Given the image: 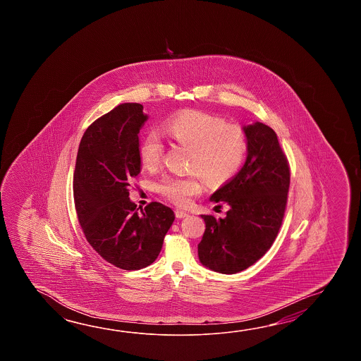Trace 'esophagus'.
<instances>
[{"mask_svg":"<svg viewBox=\"0 0 361 361\" xmlns=\"http://www.w3.org/2000/svg\"><path fill=\"white\" fill-rule=\"evenodd\" d=\"M187 212H184V210H182V209H177L176 210V216L177 218H184V216H187Z\"/></svg>","mask_w":361,"mask_h":361,"instance_id":"1","label":"esophagus"}]
</instances>
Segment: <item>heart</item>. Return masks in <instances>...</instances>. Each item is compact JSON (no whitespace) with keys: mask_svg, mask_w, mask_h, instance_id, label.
<instances>
[{"mask_svg":"<svg viewBox=\"0 0 361 361\" xmlns=\"http://www.w3.org/2000/svg\"><path fill=\"white\" fill-rule=\"evenodd\" d=\"M162 133L174 145L190 148L187 169L190 176H169L160 180L157 190L165 199L184 207L202 190V178L209 185L230 180L245 161L249 140L245 130L226 123L223 118L199 111H185L170 117ZM165 147L154 133L140 140L138 156L143 168L149 171L162 164Z\"/></svg>","mask_w":361,"mask_h":361,"instance_id":"heart-1","label":"heart"}]
</instances>
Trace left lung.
Returning a JSON list of instances; mask_svg holds the SVG:
<instances>
[{
	"mask_svg": "<svg viewBox=\"0 0 361 361\" xmlns=\"http://www.w3.org/2000/svg\"><path fill=\"white\" fill-rule=\"evenodd\" d=\"M244 130L249 140L245 164L210 199L230 207L226 218L201 215L205 232L200 262L227 275L253 266L267 253L283 224L290 185V166L276 133L262 123Z\"/></svg>",
	"mask_w": 361,
	"mask_h": 361,
	"instance_id": "obj_1",
	"label": "left lung"
}]
</instances>
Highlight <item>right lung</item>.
<instances>
[{
    "instance_id": "add662e5",
    "label": "right lung",
    "mask_w": 361,
    "mask_h": 361,
    "mask_svg": "<svg viewBox=\"0 0 361 361\" xmlns=\"http://www.w3.org/2000/svg\"><path fill=\"white\" fill-rule=\"evenodd\" d=\"M143 106L123 103L86 129L77 152L73 197L85 238L100 257L126 271L145 269L161 252L174 212L149 202L139 212L129 199L140 173L139 130Z\"/></svg>"
}]
</instances>
